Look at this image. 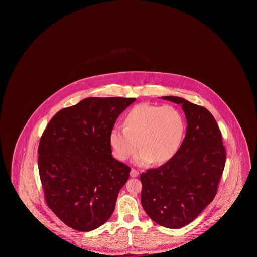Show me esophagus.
I'll use <instances>...</instances> for the list:
<instances>
[{"mask_svg": "<svg viewBox=\"0 0 257 257\" xmlns=\"http://www.w3.org/2000/svg\"><path fill=\"white\" fill-rule=\"evenodd\" d=\"M130 175H131V177H137L139 175V171H136L135 169H132L130 171Z\"/></svg>", "mask_w": 257, "mask_h": 257, "instance_id": "1", "label": "esophagus"}]
</instances>
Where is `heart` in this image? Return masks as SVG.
Instances as JSON below:
<instances>
[{
  "mask_svg": "<svg viewBox=\"0 0 257 257\" xmlns=\"http://www.w3.org/2000/svg\"><path fill=\"white\" fill-rule=\"evenodd\" d=\"M184 132L183 115L175 107L140 104L126 113L123 128L110 130L109 142L118 161L130 158L140 147L134 157L136 165H162L175 156Z\"/></svg>",
  "mask_w": 257,
  "mask_h": 257,
  "instance_id": "obj_1",
  "label": "heart"
}]
</instances>
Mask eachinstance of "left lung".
Returning <instances> with one entry per match:
<instances>
[{"mask_svg":"<svg viewBox=\"0 0 257 257\" xmlns=\"http://www.w3.org/2000/svg\"><path fill=\"white\" fill-rule=\"evenodd\" d=\"M162 98L181 105L187 132L172 159L141 174V200L153 221L168 228H181L217 195L226 153L220 128L206 108L183 98Z\"/></svg>","mask_w":257,"mask_h":257,"instance_id":"obj_1","label":"left lung"}]
</instances>
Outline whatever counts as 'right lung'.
<instances>
[{"label": "right lung", "mask_w": 257, "mask_h": 257, "mask_svg": "<svg viewBox=\"0 0 257 257\" xmlns=\"http://www.w3.org/2000/svg\"><path fill=\"white\" fill-rule=\"evenodd\" d=\"M135 98H86L58 111L38 145V171L48 207L75 230L96 229L113 213L130 167L109 142L118 115Z\"/></svg>", "instance_id": "right-lung-1"}]
</instances>
